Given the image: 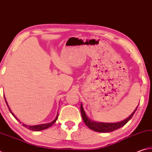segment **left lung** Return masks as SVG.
I'll return each mask as SVG.
<instances>
[{"label": "left lung", "mask_w": 152, "mask_h": 152, "mask_svg": "<svg viewBox=\"0 0 152 152\" xmlns=\"http://www.w3.org/2000/svg\"><path fill=\"white\" fill-rule=\"evenodd\" d=\"M137 109V107L129 117H127V119H125V120L117 122V123H102V122H98V121H95L91 120L86 115V113L83 109V106H82V103L80 105V111H81L82 117L86 125L88 126V127L89 129L94 131V132H101V133L111 132H113V131L122 127L123 126H124L126 123L132 119V117H133V115H134V113L136 111Z\"/></svg>", "instance_id": "8db88e82"}]
</instances>
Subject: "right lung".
<instances>
[{"instance_id": "right-lung-1", "label": "right lung", "mask_w": 152, "mask_h": 152, "mask_svg": "<svg viewBox=\"0 0 152 152\" xmlns=\"http://www.w3.org/2000/svg\"><path fill=\"white\" fill-rule=\"evenodd\" d=\"M4 100H5V102H6L7 104V107H8L9 109L10 112H11V114L13 115V117L15 118V119H16L17 121H19L20 123H21V122H20V121L17 119V117L14 115V113L11 111V109H10V107H9V104H8V102H7L6 99H5V97H4ZM58 113L57 114V116H56V117L55 118V119L53 120L52 122H51L50 123H45V124H41V125H27L26 124H24V123H23V126H24L25 127L27 128L28 129H29V130L35 131V132H39V131L44 130V129H48L50 127H51V126L52 125L53 123H54L56 121V120H57V119H58Z\"/></svg>"}]
</instances>
